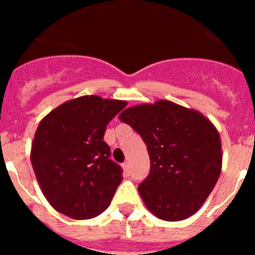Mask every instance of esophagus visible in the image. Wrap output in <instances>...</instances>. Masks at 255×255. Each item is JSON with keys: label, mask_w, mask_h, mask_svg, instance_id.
<instances>
[{"label": "esophagus", "mask_w": 255, "mask_h": 255, "mask_svg": "<svg viewBox=\"0 0 255 255\" xmlns=\"http://www.w3.org/2000/svg\"><path fill=\"white\" fill-rule=\"evenodd\" d=\"M123 170H124V175H125V176H129L130 170H129V163H128V162L123 163Z\"/></svg>", "instance_id": "34e87169"}]
</instances>
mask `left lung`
<instances>
[{
  "mask_svg": "<svg viewBox=\"0 0 255 255\" xmlns=\"http://www.w3.org/2000/svg\"><path fill=\"white\" fill-rule=\"evenodd\" d=\"M147 145L150 172L138 191L163 221H182L203 206L222 168L221 138L199 111L161 100L126 108L119 116Z\"/></svg>",
  "mask_w": 255,
  "mask_h": 255,
  "instance_id": "8db88e82",
  "label": "left lung"
}]
</instances>
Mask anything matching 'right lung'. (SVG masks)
I'll use <instances>...</instances> for the list:
<instances>
[{"mask_svg":"<svg viewBox=\"0 0 255 255\" xmlns=\"http://www.w3.org/2000/svg\"><path fill=\"white\" fill-rule=\"evenodd\" d=\"M128 103L83 96L52 110L38 125L30 161L42 193L74 220L101 215L111 203L123 170L110 159L106 126Z\"/></svg>","mask_w":255,"mask_h":255,"instance_id":"right-lung-1","label":"right lung"}]
</instances>
